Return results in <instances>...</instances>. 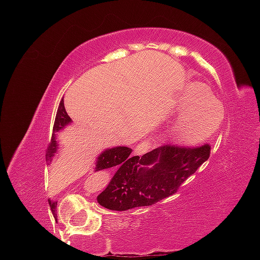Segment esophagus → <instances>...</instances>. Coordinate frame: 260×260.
Masks as SVG:
<instances>
[{
    "mask_svg": "<svg viewBox=\"0 0 260 260\" xmlns=\"http://www.w3.org/2000/svg\"><path fill=\"white\" fill-rule=\"evenodd\" d=\"M150 145H151V143L147 139H144L143 142H140L139 144L136 147V149H134V151H136V155H139V156H140V155L145 154L148 151V149L150 148Z\"/></svg>",
    "mask_w": 260,
    "mask_h": 260,
    "instance_id": "esophagus-1",
    "label": "esophagus"
}]
</instances>
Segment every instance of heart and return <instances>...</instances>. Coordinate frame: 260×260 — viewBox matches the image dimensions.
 Wrapping results in <instances>:
<instances>
[{"mask_svg":"<svg viewBox=\"0 0 260 260\" xmlns=\"http://www.w3.org/2000/svg\"><path fill=\"white\" fill-rule=\"evenodd\" d=\"M183 111L172 128L174 139L181 144H194L216 132L223 118L221 104L201 84H190L181 100Z\"/></svg>","mask_w":260,"mask_h":260,"instance_id":"obj_1","label":"heart"}]
</instances>
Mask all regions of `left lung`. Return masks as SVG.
Listing matches in <instances>:
<instances>
[{"instance_id":"left-lung-1","label":"left lung","mask_w":260,"mask_h":260,"mask_svg":"<svg viewBox=\"0 0 260 260\" xmlns=\"http://www.w3.org/2000/svg\"><path fill=\"white\" fill-rule=\"evenodd\" d=\"M210 156V145L188 148L165 144L136 156L117 171L98 202L110 210L148 207L177 192L180 186Z\"/></svg>"}]
</instances>
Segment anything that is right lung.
Returning a JSON list of instances; mask_svg holds the SVG:
<instances>
[{
	"mask_svg": "<svg viewBox=\"0 0 260 260\" xmlns=\"http://www.w3.org/2000/svg\"><path fill=\"white\" fill-rule=\"evenodd\" d=\"M71 122H72V120H71V117L67 115V112H66L63 100H61L57 109V113H56L55 123H53V134L51 137V140H50L49 143V147L46 149V161H51L52 157L55 156L56 151H57L58 144L57 140H56V133H57L58 131L63 129V128L67 126V124H70ZM131 153H132V149L127 147H115L111 149H107V150L103 151V153L99 155V157H98L95 171H103V170L115 168V166H117L118 171L126 169L128 164H129L133 159H136V156H129ZM49 204L51 210H53V209H56V207H57V202H52L50 201V199Z\"/></svg>",
	"mask_w": 260,
	"mask_h": 260,
	"instance_id": "1",
	"label": "right lung"
}]
</instances>
